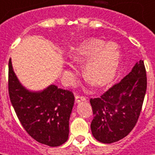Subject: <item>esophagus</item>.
<instances>
[{
	"instance_id": "34e87169",
	"label": "esophagus",
	"mask_w": 155,
	"mask_h": 155,
	"mask_svg": "<svg viewBox=\"0 0 155 155\" xmlns=\"http://www.w3.org/2000/svg\"><path fill=\"white\" fill-rule=\"evenodd\" d=\"M86 99H87V97H86V96H84L76 95V96H75V101H76V103L81 102V101H85Z\"/></svg>"
}]
</instances>
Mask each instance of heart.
Returning a JSON list of instances; mask_svg holds the SVG:
<instances>
[{
	"mask_svg": "<svg viewBox=\"0 0 155 155\" xmlns=\"http://www.w3.org/2000/svg\"><path fill=\"white\" fill-rule=\"evenodd\" d=\"M77 62L88 60L85 67V77L94 86H104L115 77L120 62V52L114 43L89 39L81 45L73 54Z\"/></svg>",
	"mask_w": 155,
	"mask_h": 155,
	"instance_id": "heart-1",
	"label": "heart"
}]
</instances>
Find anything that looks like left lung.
<instances>
[{
    "label": "left lung",
    "mask_w": 155,
    "mask_h": 155,
    "mask_svg": "<svg viewBox=\"0 0 155 155\" xmlns=\"http://www.w3.org/2000/svg\"><path fill=\"white\" fill-rule=\"evenodd\" d=\"M147 87L146 68L140 60L119 82L90 99L94 115L90 127L97 140L110 144L132 132L140 115Z\"/></svg>",
    "instance_id": "1"
}]
</instances>
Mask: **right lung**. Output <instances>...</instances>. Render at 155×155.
I'll use <instances>...</instances> for the list:
<instances>
[{"label":"right lung","instance_id":"add662e5","mask_svg":"<svg viewBox=\"0 0 155 155\" xmlns=\"http://www.w3.org/2000/svg\"><path fill=\"white\" fill-rule=\"evenodd\" d=\"M8 95L15 114L27 133L38 142L59 147L68 139L69 117L74 103L72 91L51 85L30 92L18 81L8 61Z\"/></svg>","mask_w":155,"mask_h":155}]
</instances>
